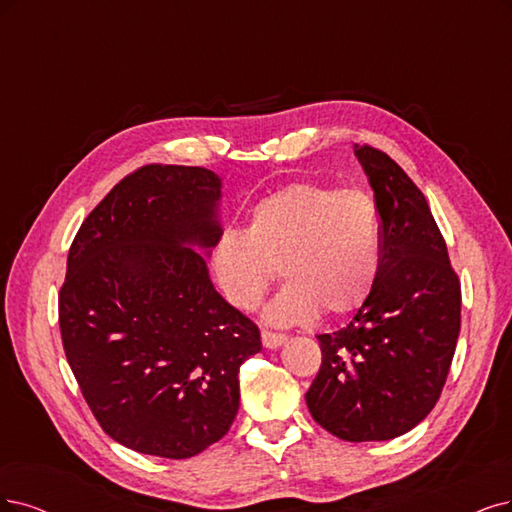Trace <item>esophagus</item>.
Masks as SVG:
<instances>
[{"instance_id": "esophagus-1", "label": "esophagus", "mask_w": 512, "mask_h": 512, "mask_svg": "<svg viewBox=\"0 0 512 512\" xmlns=\"http://www.w3.org/2000/svg\"><path fill=\"white\" fill-rule=\"evenodd\" d=\"M261 342L266 348H278L287 342L285 333H274V331H261Z\"/></svg>"}]
</instances>
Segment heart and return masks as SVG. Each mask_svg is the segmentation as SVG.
Wrapping results in <instances>:
<instances>
[{
	"instance_id": "obj_1",
	"label": "heart",
	"mask_w": 512,
	"mask_h": 512,
	"mask_svg": "<svg viewBox=\"0 0 512 512\" xmlns=\"http://www.w3.org/2000/svg\"><path fill=\"white\" fill-rule=\"evenodd\" d=\"M382 261V219L363 189L291 183L261 198L244 232L221 234L213 272L225 299L255 310L280 272L285 282L270 306V325L308 323L320 310L331 316L361 308Z\"/></svg>"
}]
</instances>
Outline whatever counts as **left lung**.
<instances>
[{"instance_id": "1", "label": "left lung", "mask_w": 512, "mask_h": 512, "mask_svg": "<svg viewBox=\"0 0 512 512\" xmlns=\"http://www.w3.org/2000/svg\"><path fill=\"white\" fill-rule=\"evenodd\" d=\"M354 154L380 208V274L344 329L318 335L323 363L306 403L337 439L363 443L401 437L437 405L462 291L420 187L384 151L356 145Z\"/></svg>"}]
</instances>
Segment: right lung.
Instances as JSON below:
<instances>
[{
	"mask_svg": "<svg viewBox=\"0 0 512 512\" xmlns=\"http://www.w3.org/2000/svg\"><path fill=\"white\" fill-rule=\"evenodd\" d=\"M221 179L202 166L147 164L94 206L59 293L67 363L113 441L192 458L230 430L238 371L259 329L215 291L206 251L221 238Z\"/></svg>",
	"mask_w": 512,
	"mask_h": 512,
	"instance_id": "1",
	"label": "right lung"
}]
</instances>
